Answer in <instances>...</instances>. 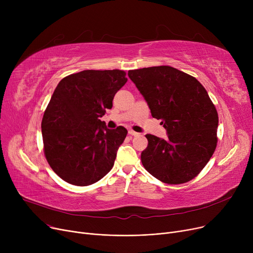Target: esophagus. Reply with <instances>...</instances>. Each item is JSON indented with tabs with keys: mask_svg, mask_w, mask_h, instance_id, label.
Listing matches in <instances>:
<instances>
[{
	"mask_svg": "<svg viewBox=\"0 0 253 253\" xmlns=\"http://www.w3.org/2000/svg\"><path fill=\"white\" fill-rule=\"evenodd\" d=\"M128 133H129L130 135H132V136H137V135L139 134V133H137V132H135V131H133V130H131V129L128 131Z\"/></svg>",
	"mask_w": 253,
	"mask_h": 253,
	"instance_id": "esophagus-1",
	"label": "esophagus"
}]
</instances>
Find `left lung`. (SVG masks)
<instances>
[{"mask_svg":"<svg viewBox=\"0 0 253 253\" xmlns=\"http://www.w3.org/2000/svg\"><path fill=\"white\" fill-rule=\"evenodd\" d=\"M128 76L168 134L166 139L145 135L143 167L168 184L192 180L217 144L218 115L206 89L196 78L168 65L129 71Z\"/></svg>","mask_w":253,"mask_h":253,"instance_id":"left-lung-1","label":"left lung"}]
</instances>
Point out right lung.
Here are the masks:
<instances>
[{
  "instance_id": "right-lung-1",
  "label": "right lung",
  "mask_w": 253,
  "mask_h": 253,
  "mask_svg": "<svg viewBox=\"0 0 253 253\" xmlns=\"http://www.w3.org/2000/svg\"><path fill=\"white\" fill-rule=\"evenodd\" d=\"M126 82L124 71L87 70L58 83L44 113L42 136L47 162L64 181L85 187L113 168L127 129H108L100 118Z\"/></svg>"
}]
</instances>
